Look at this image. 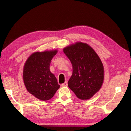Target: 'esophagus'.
<instances>
[{
    "label": "esophagus",
    "instance_id": "34e87169",
    "mask_svg": "<svg viewBox=\"0 0 131 131\" xmlns=\"http://www.w3.org/2000/svg\"><path fill=\"white\" fill-rule=\"evenodd\" d=\"M67 85H68V83H67V82H66V81L62 84V86H63H63H67Z\"/></svg>",
    "mask_w": 131,
    "mask_h": 131
}]
</instances>
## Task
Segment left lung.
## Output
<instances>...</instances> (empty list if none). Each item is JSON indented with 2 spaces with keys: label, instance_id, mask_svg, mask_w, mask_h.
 <instances>
[{
  "label": "left lung",
  "instance_id": "1",
  "mask_svg": "<svg viewBox=\"0 0 131 131\" xmlns=\"http://www.w3.org/2000/svg\"><path fill=\"white\" fill-rule=\"evenodd\" d=\"M63 52L73 67L68 87L78 98L89 100L100 90L103 82L104 67L100 58L90 46L81 42L65 47Z\"/></svg>",
  "mask_w": 131,
  "mask_h": 131
}]
</instances>
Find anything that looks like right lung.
I'll use <instances>...</instances> for the list:
<instances>
[{"label": "right lung", "instance_id": "add662e5", "mask_svg": "<svg viewBox=\"0 0 131 131\" xmlns=\"http://www.w3.org/2000/svg\"><path fill=\"white\" fill-rule=\"evenodd\" d=\"M57 53V50L34 52L25 64L23 72L25 85L30 94L40 100H50L60 87L50 70L51 59Z\"/></svg>", "mask_w": 131, "mask_h": 131}]
</instances>
